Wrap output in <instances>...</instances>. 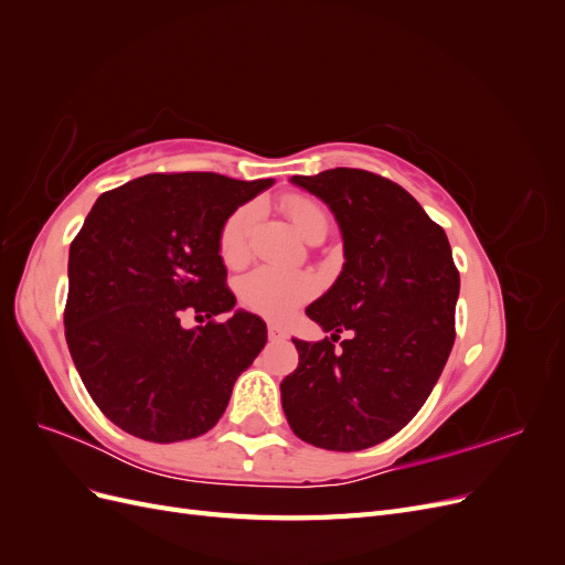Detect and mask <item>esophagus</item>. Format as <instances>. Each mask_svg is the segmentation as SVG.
Wrapping results in <instances>:
<instances>
[{
    "mask_svg": "<svg viewBox=\"0 0 565 565\" xmlns=\"http://www.w3.org/2000/svg\"><path fill=\"white\" fill-rule=\"evenodd\" d=\"M268 337H270L273 341L287 339V330H285V328H280V324H276V322H270V324H268Z\"/></svg>",
    "mask_w": 565,
    "mask_h": 565,
    "instance_id": "34e87169",
    "label": "esophagus"
}]
</instances>
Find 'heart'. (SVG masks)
<instances>
[{
    "label": "heart",
    "mask_w": 565,
    "mask_h": 565,
    "mask_svg": "<svg viewBox=\"0 0 565 565\" xmlns=\"http://www.w3.org/2000/svg\"><path fill=\"white\" fill-rule=\"evenodd\" d=\"M285 212L292 226L306 235L318 224H328V214L318 202L292 195L285 200ZM259 214L254 202L237 207L221 226L218 252L228 266H243L249 256V233ZM316 278L301 270L259 266L241 280L237 295L245 309L270 320H285L316 295Z\"/></svg>",
    "instance_id": "b5f03b06"
}]
</instances>
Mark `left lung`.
Segmentation results:
<instances>
[{"label":"left lung","mask_w":565,"mask_h":565,"mask_svg":"<svg viewBox=\"0 0 565 565\" xmlns=\"http://www.w3.org/2000/svg\"><path fill=\"white\" fill-rule=\"evenodd\" d=\"M292 183L332 210L347 262L306 309L330 337L292 339L299 365L280 384L282 409L316 448L365 450L419 413L446 367L459 273L446 231L398 183L349 167Z\"/></svg>","instance_id":"8db88e82"}]
</instances>
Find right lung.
<instances>
[{"mask_svg": "<svg viewBox=\"0 0 565 565\" xmlns=\"http://www.w3.org/2000/svg\"><path fill=\"white\" fill-rule=\"evenodd\" d=\"M273 179L148 174L104 193L67 259L65 339L89 396L119 429L152 443L207 434L235 380L266 347V322L228 320L224 221ZM183 312L207 319L185 331Z\"/></svg>", "mask_w": 565, "mask_h": 565, "instance_id": "add662e5", "label": "right lung"}]
</instances>
